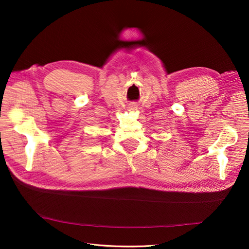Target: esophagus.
<instances>
[{"mask_svg":"<svg viewBox=\"0 0 249 249\" xmlns=\"http://www.w3.org/2000/svg\"><path fill=\"white\" fill-rule=\"evenodd\" d=\"M136 108H137V107H135V106H131V107H129L130 111H131V110H133V111H134V110H136Z\"/></svg>","mask_w":249,"mask_h":249,"instance_id":"1","label":"esophagus"}]
</instances>
